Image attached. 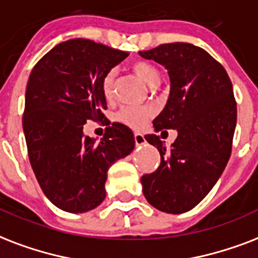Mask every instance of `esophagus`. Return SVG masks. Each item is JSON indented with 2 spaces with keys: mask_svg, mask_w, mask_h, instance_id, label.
Masks as SVG:
<instances>
[{
  "mask_svg": "<svg viewBox=\"0 0 258 258\" xmlns=\"http://www.w3.org/2000/svg\"><path fill=\"white\" fill-rule=\"evenodd\" d=\"M135 143L136 145H143V144H145V137H144V135H141V133H139V132H136Z\"/></svg>",
  "mask_w": 258,
  "mask_h": 258,
  "instance_id": "1",
  "label": "esophagus"
}]
</instances>
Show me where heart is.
<instances>
[{
	"label": "heart",
	"mask_w": 258,
	"mask_h": 258,
	"mask_svg": "<svg viewBox=\"0 0 258 258\" xmlns=\"http://www.w3.org/2000/svg\"><path fill=\"white\" fill-rule=\"evenodd\" d=\"M132 70L137 77L148 86H156L160 82V73L159 70L151 63L145 60H137L132 64ZM114 83L115 74L114 71H109L102 78V93L107 101H111L114 98ZM152 107H140V106H122L117 113V119L119 122L126 125L131 129L140 131L148 123V121L153 115Z\"/></svg>",
	"instance_id": "1"
}]
</instances>
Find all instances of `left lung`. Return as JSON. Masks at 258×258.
Masks as SVG:
<instances>
[{"instance_id": "8db88e82", "label": "left lung", "mask_w": 258, "mask_h": 258, "mask_svg": "<svg viewBox=\"0 0 258 258\" xmlns=\"http://www.w3.org/2000/svg\"><path fill=\"white\" fill-rule=\"evenodd\" d=\"M140 55L165 66L171 79L168 101L153 126L177 131L169 149L160 136H145L161 161L141 176L144 197L157 210L181 214L210 192L229 161L237 123L233 85L223 66L192 44H161Z\"/></svg>"}]
</instances>
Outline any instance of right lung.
<instances>
[{
	"label": "right lung",
	"instance_id": "right-lung-1",
	"mask_svg": "<svg viewBox=\"0 0 258 258\" xmlns=\"http://www.w3.org/2000/svg\"><path fill=\"white\" fill-rule=\"evenodd\" d=\"M129 53L87 39L57 44L32 70L23 129L32 169L60 210L85 213L106 197L107 169L135 148L133 132L105 117L102 78ZM108 127L98 143L83 136L86 120Z\"/></svg>",
	"mask_w": 258,
	"mask_h": 258
}]
</instances>
